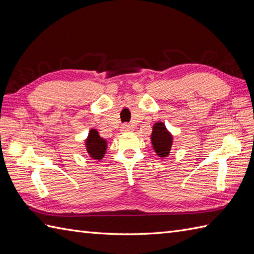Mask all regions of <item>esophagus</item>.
Returning <instances> with one entry per match:
<instances>
[{
    "label": "esophagus",
    "mask_w": 254,
    "mask_h": 254,
    "mask_svg": "<svg viewBox=\"0 0 254 254\" xmlns=\"http://www.w3.org/2000/svg\"><path fill=\"white\" fill-rule=\"evenodd\" d=\"M121 128H122L121 130H122L123 132H129V131H131V130H132L131 126H129L128 124H123V125H122V127H121Z\"/></svg>",
    "instance_id": "34e87169"
}]
</instances>
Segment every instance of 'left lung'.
Listing matches in <instances>:
<instances>
[{
    "mask_svg": "<svg viewBox=\"0 0 254 254\" xmlns=\"http://www.w3.org/2000/svg\"><path fill=\"white\" fill-rule=\"evenodd\" d=\"M151 141L157 156L166 157L170 154L173 144V137L164 124L161 122L154 124L153 131L151 134Z\"/></svg>",
    "mask_w": 254,
    "mask_h": 254,
    "instance_id": "1",
    "label": "left lung"
}]
</instances>
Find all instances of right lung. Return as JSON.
I'll return each instance as SVG.
<instances>
[{
    "instance_id": "1",
    "label": "right lung",
    "mask_w": 254,
    "mask_h": 254,
    "mask_svg": "<svg viewBox=\"0 0 254 254\" xmlns=\"http://www.w3.org/2000/svg\"><path fill=\"white\" fill-rule=\"evenodd\" d=\"M106 141L99 136L97 129H91L86 140V148L89 155L94 160L103 159L106 151Z\"/></svg>"
}]
</instances>
